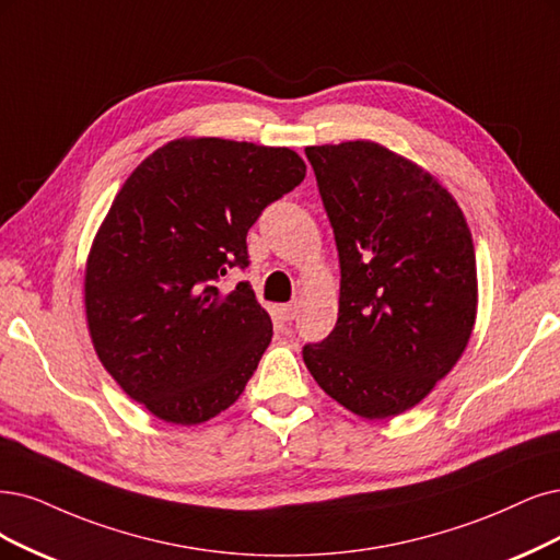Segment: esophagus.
Here are the masks:
<instances>
[{"instance_id": "34e87169", "label": "esophagus", "mask_w": 560, "mask_h": 560, "mask_svg": "<svg viewBox=\"0 0 560 560\" xmlns=\"http://www.w3.org/2000/svg\"><path fill=\"white\" fill-rule=\"evenodd\" d=\"M279 316H281V320H283V323H291V320H295V316H298V304H295V302H291V304H281V306H279Z\"/></svg>"}]
</instances>
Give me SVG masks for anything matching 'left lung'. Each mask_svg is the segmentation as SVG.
I'll use <instances>...</instances> for the list:
<instances>
[{
  "instance_id": "8db88e82",
  "label": "left lung",
  "mask_w": 560,
  "mask_h": 560,
  "mask_svg": "<svg viewBox=\"0 0 560 560\" xmlns=\"http://www.w3.org/2000/svg\"><path fill=\"white\" fill-rule=\"evenodd\" d=\"M341 267L339 318L302 358L366 420L418 406L462 358L478 312L464 212L439 179L371 140L306 148Z\"/></svg>"
}]
</instances>
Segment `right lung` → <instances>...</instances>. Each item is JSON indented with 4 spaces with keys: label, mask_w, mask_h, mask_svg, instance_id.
I'll use <instances>...</instances> for the list:
<instances>
[{
    "label": "right lung",
    "mask_w": 560,
    "mask_h": 560,
    "mask_svg": "<svg viewBox=\"0 0 560 560\" xmlns=\"http://www.w3.org/2000/svg\"><path fill=\"white\" fill-rule=\"evenodd\" d=\"M288 148L221 138L163 144L124 182L94 237L85 312L101 364L171 424H200L240 399L272 341L248 281L246 233L304 179Z\"/></svg>",
    "instance_id": "1"
}]
</instances>
